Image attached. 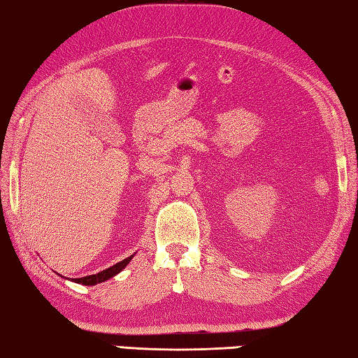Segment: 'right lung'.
<instances>
[{
    "label": "right lung",
    "mask_w": 358,
    "mask_h": 358,
    "mask_svg": "<svg viewBox=\"0 0 358 358\" xmlns=\"http://www.w3.org/2000/svg\"><path fill=\"white\" fill-rule=\"evenodd\" d=\"M134 255H131V257H127L124 260H121L118 263H115V265L104 269V271L101 273H96V274H92V275H85V278H79V279H71L73 282H76V284H83V285H96V284H101V282H106L112 279L113 275H117L118 273L123 271V269L129 265V262L132 260Z\"/></svg>",
    "instance_id": "obj_1"
}]
</instances>
